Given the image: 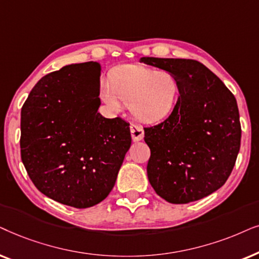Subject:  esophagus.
Returning <instances> with one entry per match:
<instances>
[{
  "instance_id": "1",
  "label": "esophagus",
  "mask_w": 259,
  "mask_h": 259,
  "mask_svg": "<svg viewBox=\"0 0 259 259\" xmlns=\"http://www.w3.org/2000/svg\"><path fill=\"white\" fill-rule=\"evenodd\" d=\"M130 133L134 141H141L144 137V130L142 126L137 125V124H130Z\"/></svg>"
}]
</instances>
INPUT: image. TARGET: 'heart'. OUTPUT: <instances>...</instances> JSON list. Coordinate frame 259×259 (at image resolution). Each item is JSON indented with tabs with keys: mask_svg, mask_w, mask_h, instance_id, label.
<instances>
[{
	"mask_svg": "<svg viewBox=\"0 0 259 259\" xmlns=\"http://www.w3.org/2000/svg\"><path fill=\"white\" fill-rule=\"evenodd\" d=\"M180 92V80L170 72L129 65L112 72L99 96L110 108L118 110L124 103L141 122L157 123L173 112Z\"/></svg>",
	"mask_w": 259,
	"mask_h": 259,
	"instance_id": "b5f03b06",
	"label": "heart"
}]
</instances>
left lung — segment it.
Segmentation results:
<instances>
[{"label":"left lung","instance_id":"1","mask_svg":"<svg viewBox=\"0 0 259 259\" xmlns=\"http://www.w3.org/2000/svg\"><path fill=\"white\" fill-rule=\"evenodd\" d=\"M140 61L170 72L181 84L169 117L144 127L151 187L171 204L212 194L229 179L239 153L242 127L236 98L196 60L143 57Z\"/></svg>","mask_w":259,"mask_h":259}]
</instances>
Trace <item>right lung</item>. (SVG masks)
Masks as SVG:
<instances>
[{
	"label": "right lung",
	"instance_id": "add662e5",
	"mask_svg": "<svg viewBox=\"0 0 259 259\" xmlns=\"http://www.w3.org/2000/svg\"><path fill=\"white\" fill-rule=\"evenodd\" d=\"M99 64L67 65L40 79L21 109V160L48 198L75 208L103 201L132 144L129 123L98 112Z\"/></svg>",
	"mask_w": 259,
	"mask_h": 259
}]
</instances>
